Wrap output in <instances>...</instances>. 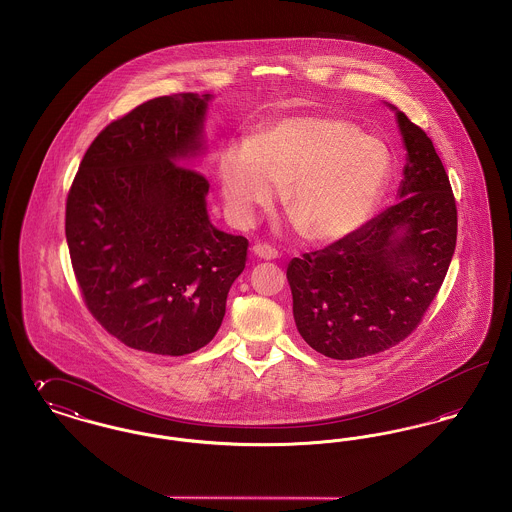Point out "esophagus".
<instances>
[{
	"label": "esophagus",
	"mask_w": 512,
	"mask_h": 512,
	"mask_svg": "<svg viewBox=\"0 0 512 512\" xmlns=\"http://www.w3.org/2000/svg\"><path fill=\"white\" fill-rule=\"evenodd\" d=\"M251 253H253L257 259H265V261H272V259H276V257H278V251H276V249H272L270 245L265 244L253 245Z\"/></svg>",
	"instance_id": "esophagus-1"
}]
</instances>
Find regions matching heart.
<instances>
[{"mask_svg": "<svg viewBox=\"0 0 512 512\" xmlns=\"http://www.w3.org/2000/svg\"><path fill=\"white\" fill-rule=\"evenodd\" d=\"M391 165L390 147L355 122L297 115L270 124L253 144L226 147L220 188L238 224H249L284 188V209L299 232L309 242L334 244L372 215Z\"/></svg>", "mask_w": 512, "mask_h": 512, "instance_id": "1", "label": "heart"}]
</instances>
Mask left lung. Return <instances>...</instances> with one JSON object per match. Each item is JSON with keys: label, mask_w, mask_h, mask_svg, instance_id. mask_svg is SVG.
I'll return each mask as SVG.
<instances>
[{"label": "left lung", "mask_w": 512, "mask_h": 512, "mask_svg": "<svg viewBox=\"0 0 512 512\" xmlns=\"http://www.w3.org/2000/svg\"><path fill=\"white\" fill-rule=\"evenodd\" d=\"M407 151L397 203L357 232L288 265L301 338L338 361L405 340L439 292L457 244V207L432 140L397 107Z\"/></svg>", "instance_id": "1"}]
</instances>
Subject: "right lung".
Returning <instances> with one entry per match:
<instances>
[{
	"instance_id": "add662e5",
	"label": "right lung",
	"mask_w": 512,
	"mask_h": 512,
	"mask_svg": "<svg viewBox=\"0 0 512 512\" xmlns=\"http://www.w3.org/2000/svg\"><path fill=\"white\" fill-rule=\"evenodd\" d=\"M211 94L149 99L88 147L67 197L65 234L90 313L124 345L188 355L219 332L247 240L207 213Z\"/></svg>"
}]
</instances>
